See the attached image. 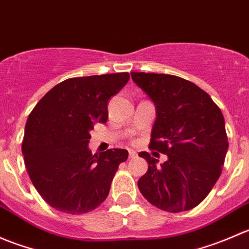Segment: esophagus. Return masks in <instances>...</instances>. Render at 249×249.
<instances>
[{
    "mask_svg": "<svg viewBox=\"0 0 249 249\" xmlns=\"http://www.w3.org/2000/svg\"><path fill=\"white\" fill-rule=\"evenodd\" d=\"M137 157V153L135 150H129V158L130 159H134V158Z\"/></svg>",
    "mask_w": 249,
    "mask_h": 249,
    "instance_id": "1",
    "label": "esophagus"
}]
</instances>
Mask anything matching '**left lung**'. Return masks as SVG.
Returning a JSON list of instances; mask_svg holds the SVG:
<instances>
[{
  "label": "left lung",
  "mask_w": 249,
  "mask_h": 249,
  "mask_svg": "<svg viewBox=\"0 0 249 249\" xmlns=\"http://www.w3.org/2000/svg\"><path fill=\"white\" fill-rule=\"evenodd\" d=\"M131 77L157 109L149 148L167 155L157 166L159 160L140 153L148 162L137 182L141 194L166 212L192 210L222 173L229 147L222 110L207 92L180 77L144 72Z\"/></svg>",
  "instance_id": "obj_1"
}]
</instances>
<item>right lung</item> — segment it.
<instances>
[{
	"mask_svg": "<svg viewBox=\"0 0 249 249\" xmlns=\"http://www.w3.org/2000/svg\"><path fill=\"white\" fill-rule=\"evenodd\" d=\"M130 74L70 78L37 102L25 125L22 154L32 184L53 208L84 214L106 200L127 150L91 154L88 143L95 123L108 119V100Z\"/></svg>",
	"mask_w": 249,
	"mask_h": 249,
	"instance_id": "right-lung-1",
	"label": "right lung"
}]
</instances>
